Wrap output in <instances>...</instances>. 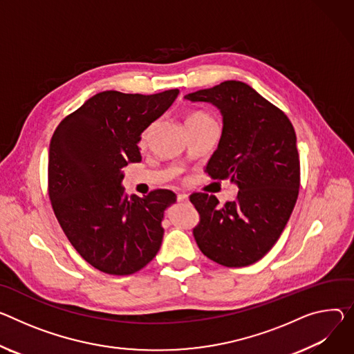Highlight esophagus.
Wrapping results in <instances>:
<instances>
[{"mask_svg": "<svg viewBox=\"0 0 354 354\" xmlns=\"http://www.w3.org/2000/svg\"><path fill=\"white\" fill-rule=\"evenodd\" d=\"M178 202H180V203H187V202H189L187 195H186V194H179V195H178Z\"/></svg>", "mask_w": 354, "mask_h": 354, "instance_id": "34e87169", "label": "esophagus"}]
</instances>
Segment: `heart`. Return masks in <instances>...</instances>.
I'll return each mask as SVG.
<instances>
[{"mask_svg":"<svg viewBox=\"0 0 354 354\" xmlns=\"http://www.w3.org/2000/svg\"><path fill=\"white\" fill-rule=\"evenodd\" d=\"M203 118H210L207 114L202 113V111H190L187 115H186V122H190V121H198V120H203ZM148 137H149V128H145V130L141 133L140 136V141L138 144L141 147H144L148 141Z\"/></svg>","mask_w":354,"mask_h":354,"instance_id":"heart-1","label":"heart"}]
</instances>
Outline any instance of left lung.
Segmentation results:
<instances>
[{
  "label": "left lung",
  "mask_w": 354,
  "mask_h": 354,
  "mask_svg": "<svg viewBox=\"0 0 354 354\" xmlns=\"http://www.w3.org/2000/svg\"><path fill=\"white\" fill-rule=\"evenodd\" d=\"M185 99L220 110L223 133L205 172L239 186L237 199L226 205L202 192L190 195L201 217L194 237L220 266H251L277 243L298 199L301 165L294 125L243 82H223Z\"/></svg>",
  "instance_id": "8db88e82"
}]
</instances>
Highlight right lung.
<instances>
[{
	"mask_svg": "<svg viewBox=\"0 0 354 354\" xmlns=\"http://www.w3.org/2000/svg\"><path fill=\"white\" fill-rule=\"evenodd\" d=\"M178 88L156 94L97 93L60 121L48 162L52 209L71 244L91 267L131 275L156 255L160 221L176 202L168 189L128 196L122 168L140 162L141 133L178 97Z\"/></svg>",
	"mask_w": 354,
	"mask_h": 354,
	"instance_id": "right-lung-1",
	"label": "right lung"
}]
</instances>
